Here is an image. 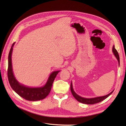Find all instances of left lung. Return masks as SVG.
Wrapping results in <instances>:
<instances>
[{"label": "left lung", "instance_id": "obj_1", "mask_svg": "<svg viewBox=\"0 0 126 126\" xmlns=\"http://www.w3.org/2000/svg\"><path fill=\"white\" fill-rule=\"evenodd\" d=\"M112 51H113L114 55L115 56V57H116L117 61H118V62H119V64H120L119 55L118 52L117 51V50L115 49V48L114 45L113 47V49H112ZM70 90H71L72 94H73L74 97L75 98L77 101L81 103L87 104H95V103H97L98 102H100L103 101L104 100H105L106 98H107L108 96L109 95H110L112 94V93L113 92V91H112V92L110 93H109V94L105 95V96H101V97L91 98H84V97H81V96H80L79 95H77V94L74 92L73 88V84H72V83H71V84H70Z\"/></svg>", "mask_w": 126, "mask_h": 126}]
</instances>
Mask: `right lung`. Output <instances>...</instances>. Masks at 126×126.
Wrapping results in <instances>:
<instances>
[{"label":"right lung","instance_id":"1","mask_svg":"<svg viewBox=\"0 0 126 126\" xmlns=\"http://www.w3.org/2000/svg\"><path fill=\"white\" fill-rule=\"evenodd\" d=\"M14 44L15 43H13L11 47L9 54V58H8L7 76L11 87L16 93L26 100L35 101L43 100L49 94L53 81L60 71L52 72L50 74L47 83L43 87L39 88H30L20 84L15 77L12 67L11 56L13 47Z\"/></svg>","mask_w":126,"mask_h":126}]
</instances>
